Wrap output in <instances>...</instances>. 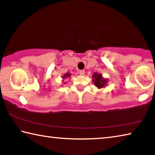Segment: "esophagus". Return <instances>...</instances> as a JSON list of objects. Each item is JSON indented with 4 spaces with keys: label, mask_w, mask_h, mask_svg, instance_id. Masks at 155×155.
<instances>
[{
    "label": "esophagus",
    "mask_w": 155,
    "mask_h": 155,
    "mask_svg": "<svg viewBox=\"0 0 155 155\" xmlns=\"http://www.w3.org/2000/svg\"><path fill=\"white\" fill-rule=\"evenodd\" d=\"M79 74L81 76H83L84 74H85V70H80L79 71Z\"/></svg>",
    "instance_id": "34e87169"
}]
</instances>
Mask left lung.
Segmentation results:
<instances>
[{
    "instance_id": "left-lung-1",
    "label": "left lung",
    "mask_w": 155,
    "mask_h": 155,
    "mask_svg": "<svg viewBox=\"0 0 155 155\" xmlns=\"http://www.w3.org/2000/svg\"><path fill=\"white\" fill-rule=\"evenodd\" d=\"M92 77L94 78V79H93V83H94L95 87H97V88L99 89L104 87L107 84V82H108V81L106 79L102 78V74H97L96 72H95Z\"/></svg>"
}]
</instances>
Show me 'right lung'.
<instances>
[{
  "instance_id": "add662e5",
  "label": "right lung",
  "mask_w": 155,
  "mask_h": 155,
  "mask_svg": "<svg viewBox=\"0 0 155 155\" xmlns=\"http://www.w3.org/2000/svg\"><path fill=\"white\" fill-rule=\"evenodd\" d=\"M70 75H71V74H70V73H67V74H64V78H65L66 77H70Z\"/></svg>"
}]
</instances>
